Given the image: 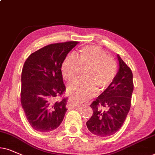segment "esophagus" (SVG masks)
Wrapping results in <instances>:
<instances>
[{"label":"esophagus","mask_w":155,"mask_h":155,"mask_svg":"<svg viewBox=\"0 0 155 155\" xmlns=\"http://www.w3.org/2000/svg\"><path fill=\"white\" fill-rule=\"evenodd\" d=\"M74 101H73V99H70V101H69V104H73L74 105ZM78 107H82V106H78Z\"/></svg>","instance_id":"1"}]
</instances>
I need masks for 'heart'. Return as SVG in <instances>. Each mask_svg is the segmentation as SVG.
Returning a JSON list of instances; mask_svg holds the SVG:
<instances>
[{"label":"heart","instance_id":"b5f03b06","mask_svg":"<svg viewBox=\"0 0 155 155\" xmlns=\"http://www.w3.org/2000/svg\"><path fill=\"white\" fill-rule=\"evenodd\" d=\"M117 61L97 46H87L79 50L78 58L68 55L61 64V72L66 81H75L82 71L86 73V81H77L68 87V92L78 102H83L95 96L99 89H107L114 81L117 74Z\"/></svg>","mask_w":155,"mask_h":155}]
</instances>
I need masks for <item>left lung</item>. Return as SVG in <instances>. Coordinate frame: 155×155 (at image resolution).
<instances>
[{
    "instance_id": "obj_1",
    "label": "left lung",
    "mask_w": 155,
    "mask_h": 155,
    "mask_svg": "<svg viewBox=\"0 0 155 155\" xmlns=\"http://www.w3.org/2000/svg\"><path fill=\"white\" fill-rule=\"evenodd\" d=\"M119 69L114 81L90 107L93 114L87 122L88 130L99 137L115 134L124 124L131 107L134 84L131 68L117 55Z\"/></svg>"
}]
</instances>
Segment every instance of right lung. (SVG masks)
Wrapping results in <instances>:
<instances>
[{
	"label": "right lung",
	"mask_w": 155,
	"mask_h": 155,
	"mask_svg": "<svg viewBox=\"0 0 155 155\" xmlns=\"http://www.w3.org/2000/svg\"><path fill=\"white\" fill-rule=\"evenodd\" d=\"M77 41L49 44L27 58L21 73V102L33 129L54 130L63 121L67 109L61 64ZM58 97L59 101H56Z\"/></svg>",
	"instance_id": "obj_1"
}]
</instances>
